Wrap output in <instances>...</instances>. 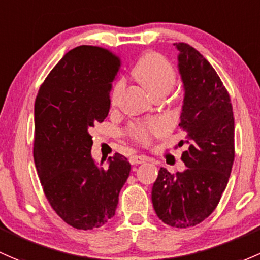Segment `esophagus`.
I'll return each instance as SVG.
<instances>
[{
    "label": "esophagus",
    "instance_id": "34e87169",
    "mask_svg": "<svg viewBox=\"0 0 260 260\" xmlns=\"http://www.w3.org/2000/svg\"><path fill=\"white\" fill-rule=\"evenodd\" d=\"M147 160L146 157H142V155H137V154H133L131 155L129 158V162L132 165H141V163H144Z\"/></svg>",
    "mask_w": 260,
    "mask_h": 260
}]
</instances>
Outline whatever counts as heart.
Masks as SVG:
<instances>
[{"mask_svg": "<svg viewBox=\"0 0 260 260\" xmlns=\"http://www.w3.org/2000/svg\"><path fill=\"white\" fill-rule=\"evenodd\" d=\"M135 75L143 84L144 88L154 98L165 97L177 83V72L173 66L162 54L154 52L144 54L139 59L135 67ZM124 86L125 81L123 78H119L114 83L111 93L112 103H116L118 95L124 89ZM166 129L165 123L158 119H153V121L131 124L128 128V135L138 143L147 146L151 143L153 138L163 135Z\"/></svg>", "mask_w": 260, "mask_h": 260, "instance_id": "b5f03b06", "label": "heart"}]
</instances>
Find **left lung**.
Wrapping results in <instances>:
<instances>
[{
  "instance_id": "left-lung-1",
  "label": "left lung",
  "mask_w": 260,
  "mask_h": 260,
  "mask_svg": "<svg viewBox=\"0 0 260 260\" xmlns=\"http://www.w3.org/2000/svg\"><path fill=\"white\" fill-rule=\"evenodd\" d=\"M174 45L185 89L179 127L189 144L180 157L187 169L172 174L162 167L152 187V203L163 223L188 228L214 212L228 184L236 153L234 117L214 68L188 43Z\"/></svg>"
}]
</instances>
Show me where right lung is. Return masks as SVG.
Instances as JSON below:
<instances>
[{"mask_svg": "<svg viewBox=\"0 0 260 260\" xmlns=\"http://www.w3.org/2000/svg\"><path fill=\"white\" fill-rule=\"evenodd\" d=\"M119 54L80 46L53 67L35 102L34 158L43 193L76 229L100 228L114 215L131 165L114 153L106 168L92 159V129L108 116Z\"/></svg>", "mask_w": 260, "mask_h": 260, "instance_id": "add662e5", "label": "right lung"}]
</instances>
